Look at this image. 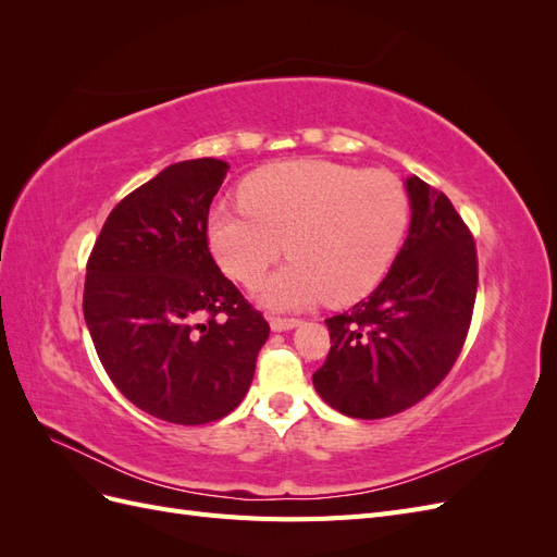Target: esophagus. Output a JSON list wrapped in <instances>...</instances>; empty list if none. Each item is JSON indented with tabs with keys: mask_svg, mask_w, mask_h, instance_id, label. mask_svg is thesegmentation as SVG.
I'll list each match as a JSON object with an SVG mask.
<instances>
[{
	"mask_svg": "<svg viewBox=\"0 0 557 557\" xmlns=\"http://www.w3.org/2000/svg\"><path fill=\"white\" fill-rule=\"evenodd\" d=\"M301 323L299 318H285V315H272L269 318V325H272L274 332H283V330H293Z\"/></svg>",
	"mask_w": 557,
	"mask_h": 557,
	"instance_id": "34e87169",
	"label": "esophagus"
}]
</instances>
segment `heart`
Returning <instances> with one entry per match:
<instances>
[{
  "mask_svg": "<svg viewBox=\"0 0 557 557\" xmlns=\"http://www.w3.org/2000/svg\"><path fill=\"white\" fill-rule=\"evenodd\" d=\"M244 207H215L207 221L213 258L242 283H256L283 250L295 260L260 283L272 307L318 299L350 305L372 293L407 237L411 201L383 170L330 160H285L252 172Z\"/></svg>",
  "mask_w": 557,
  "mask_h": 557,
  "instance_id": "obj_1",
  "label": "heart"
}]
</instances>
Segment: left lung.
<instances>
[{
    "mask_svg": "<svg viewBox=\"0 0 557 557\" xmlns=\"http://www.w3.org/2000/svg\"><path fill=\"white\" fill-rule=\"evenodd\" d=\"M409 237L367 299L327 318L330 352L313 385L332 409L376 420L425 399L458 360L476 301L479 260L450 199L407 178Z\"/></svg>",
    "mask_w": 557,
    "mask_h": 557,
    "instance_id": "8db88e82",
    "label": "left lung"
}]
</instances>
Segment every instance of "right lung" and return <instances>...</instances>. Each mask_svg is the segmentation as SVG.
Segmentation results:
<instances>
[{
	"instance_id": "1",
	"label": "right lung",
	"mask_w": 557,
	"mask_h": 557,
	"mask_svg": "<svg viewBox=\"0 0 557 557\" xmlns=\"http://www.w3.org/2000/svg\"><path fill=\"white\" fill-rule=\"evenodd\" d=\"M227 170L215 158L170 164L117 201L88 258L83 315L99 362L134 407L176 425L237 409L269 336L209 250Z\"/></svg>"
}]
</instances>
